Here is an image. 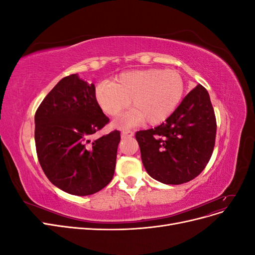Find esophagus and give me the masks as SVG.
Wrapping results in <instances>:
<instances>
[{
	"label": "esophagus",
	"instance_id": "obj_1",
	"mask_svg": "<svg viewBox=\"0 0 255 255\" xmlns=\"http://www.w3.org/2000/svg\"><path fill=\"white\" fill-rule=\"evenodd\" d=\"M133 136H134V133L132 132V130H122V133H121L122 138H128V137H133Z\"/></svg>",
	"mask_w": 255,
	"mask_h": 255
}]
</instances>
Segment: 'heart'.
<instances>
[{"instance_id": "obj_1", "label": "heart", "mask_w": 255, "mask_h": 255, "mask_svg": "<svg viewBox=\"0 0 255 255\" xmlns=\"http://www.w3.org/2000/svg\"><path fill=\"white\" fill-rule=\"evenodd\" d=\"M184 92L185 82L177 71L145 69L122 73L115 83L98 84L95 98L111 117L118 116L130 102L134 109L117 121L118 127L127 128L144 120L151 126L164 122L180 105Z\"/></svg>"}]
</instances>
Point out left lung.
<instances>
[{
	"mask_svg": "<svg viewBox=\"0 0 255 255\" xmlns=\"http://www.w3.org/2000/svg\"><path fill=\"white\" fill-rule=\"evenodd\" d=\"M216 129L210 95L199 84L165 122L136 133L146 172L169 185L194 180L211 159Z\"/></svg>",
	"mask_w": 255,
	"mask_h": 255,
	"instance_id": "1",
	"label": "left lung"
}]
</instances>
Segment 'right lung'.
I'll use <instances>...</instances> for the list:
<instances>
[{
  "label": "right lung",
  "mask_w": 255,
  "mask_h": 255,
  "mask_svg": "<svg viewBox=\"0 0 255 255\" xmlns=\"http://www.w3.org/2000/svg\"><path fill=\"white\" fill-rule=\"evenodd\" d=\"M96 87L71 74L61 79L35 114L38 160L50 182L70 195L103 189L115 172L120 132L91 136L110 119L95 98Z\"/></svg>",
  "instance_id": "add662e5"
}]
</instances>
